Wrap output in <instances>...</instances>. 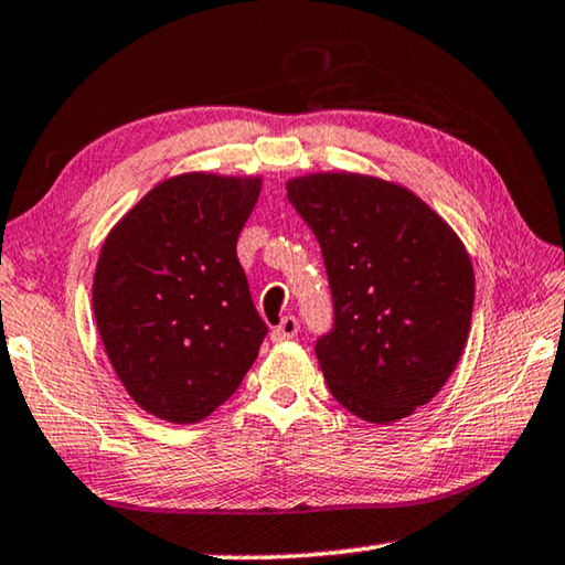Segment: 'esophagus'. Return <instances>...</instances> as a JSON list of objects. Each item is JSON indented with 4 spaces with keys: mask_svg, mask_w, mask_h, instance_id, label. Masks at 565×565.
Wrapping results in <instances>:
<instances>
[{
    "mask_svg": "<svg viewBox=\"0 0 565 565\" xmlns=\"http://www.w3.org/2000/svg\"><path fill=\"white\" fill-rule=\"evenodd\" d=\"M297 334H299L297 317H284L279 321V327H274L271 339H274V342H289V339H294Z\"/></svg>",
    "mask_w": 565,
    "mask_h": 565,
    "instance_id": "obj_1",
    "label": "esophagus"
}]
</instances>
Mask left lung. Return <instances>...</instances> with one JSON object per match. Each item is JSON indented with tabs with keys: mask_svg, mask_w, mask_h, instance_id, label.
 I'll use <instances>...</instances> for the list:
<instances>
[{
	"mask_svg": "<svg viewBox=\"0 0 565 565\" xmlns=\"http://www.w3.org/2000/svg\"><path fill=\"white\" fill-rule=\"evenodd\" d=\"M286 195L315 231L334 297V329L317 342L329 392L366 423L409 417L468 344V248L417 193L377 175L307 173Z\"/></svg>",
	"mask_w": 565,
	"mask_h": 565,
	"instance_id": "1",
	"label": "left lung"
}]
</instances>
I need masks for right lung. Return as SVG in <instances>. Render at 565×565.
<instances>
[{"label": "right lung", "instance_id": "obj_1", "mask_svg": "<svg viewBox=\"0 0 565 565\" xmlns=\"http://www.w3.org/2000/svg\"><path fill=\"white\" fill-rule=\"evenodd\" d=\"M262 175L166 178L105 236L93 311L115 374L138 405L201 423L246 377L266 337L236 256Z\"/></svg>", "mask_w": 565, "mask_h": 565}]
</instances>
